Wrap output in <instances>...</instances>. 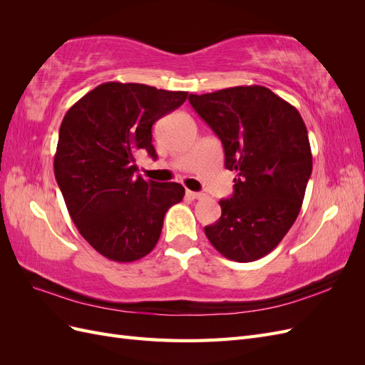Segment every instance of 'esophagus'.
I'll return each mask as SVG.
<instances>
[{"label": "esophagus", "mask_w": 365, "mask_h": 365, "mask_svg": "<svg viewBox=\"0 0 365 365\" xmlns=\"http://www.w3.org/2000/svg\"><path fill=\"white\" fill-rule=\"evenodd\" d=\"M185 195L190 197V200H201V197L204 196L202 193H200V192H192V190H187L185 192Z\"/></svg>", "instance_id": "1"}]
</instances>
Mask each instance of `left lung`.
<instances>
[{"mask_svg":"<svg viewBox=\"0 0 365 365\" xmlns=\"http://www.w3.org/2000/svg\"><path fill=\"white\" fill-rule=\"evenodd\" d=\"M189 102L222 141L235 192L205 236L224 257L267 256L294 225L312 173L307 129L297 109L260 85L190 94Z\"/></svg>","mask_w":365,"mask_h":365,"instance_id":"left-lung-1","label":"left lung"}]
</instances>
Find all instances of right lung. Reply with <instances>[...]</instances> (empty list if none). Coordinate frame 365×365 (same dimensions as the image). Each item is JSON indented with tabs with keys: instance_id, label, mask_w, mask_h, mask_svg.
Wrapping results in <instances>:
<instances>
[{
	"instance_id": "right-lung-1",
	"label": "right lung",
	"mask_w": 365,
	"mask_h": 365,
	"mask_svg": "<svg viewBox=\"0 0 365 365\" xmlns=\"http://www.w3.org/2000/svg\"><path fill=\"white\" fill-rule=\"evenodd\" d=\"M187 94L106 82L62 120L54 176L79 233L109 260L145 257L157 245L165 212L182 201L181 184L135 175V157L148 152L157 158L152 125L181 106Z\"/></svg>"
}]
</instances>
